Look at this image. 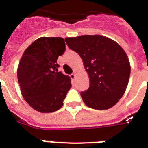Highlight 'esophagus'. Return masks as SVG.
Returning a JSON list of instances; mask_svg holds the SVG:
<instances>
[{
    "mask_svg": "<svg viewBox=\"0 0 148 148\" xmlns=\"http://www.w3.org/2000/svg\"><path fill=\"white\" fill-rule=\"evenodd\" d=\"M70 77H71V80H74V79H75V74L73 73V74H71V75H70Z\"/></svg>",
    "mask_w": 148,
    "mask_h": 148,
    "instance_id": "esophagus-1",
    "label": "esophagus"
}]
</instances>
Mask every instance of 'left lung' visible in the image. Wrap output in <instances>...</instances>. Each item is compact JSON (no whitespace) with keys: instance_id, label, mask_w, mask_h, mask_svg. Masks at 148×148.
<instances>
[{"instance_id":"1","label":"left lung","mask_w":148,"mask_h":148,"mask_svg":"<svg viewBox=\"0 0 148 148\" xmlns=\"http://www.w3.org/2000/svg\"><path fill=\"white\" fill-rule=\"evenodd\" d=\"M70 49L83 60L90 87L81 93L86 105L93 109L112 108L124 95L131 74L125 51L117 42L101 35L67 38Z\"/></svg>"}]
</instances>
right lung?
<instances>
[{"label":"right lung","instance_id":"right-lung-1","mask_svg":"<svg viewBox=\"0 0 148 148\" xmlns=\"http://www.w3.org/2000/svg\"><path fill=\"white\" fill-rule=\"evenodd\" d=\"M65 48L62 38L43 37L25 50L20 60L17 73L22 96L39 112L59 110L71 88L70 77L58 71L57 64Z\"/></svg>","mask_w":148,"mask_h":148}]
</instances>
